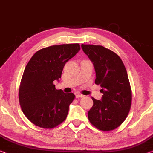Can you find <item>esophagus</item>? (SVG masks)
I'll return each mask as SVG.
<instances>
[{
  "label": "esophagus",
  "mask_w": 153,
  "mask_h": 153,
  "mask_svg": "<svg viewBox=\"0 0 153 153\" xmlns=\"http://www.w3.org/2000/svg\"><path fill=\"white\" fill-rule=\"evenodd\" d=\"M83 94H76V98H82L83 97Z\"/></svg>",
  "instance_id": "obj_1"
}]
</instances>
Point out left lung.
I'll list each match as a JSON object with an SVG mask.
<instances>
[{
  "label": "left lung",
  "mask_w": 153,
  "mask_h": 153,
  "mask_svg": "<svg viewBox=\"0 0 153 153\" xmlns=\"http://www.w3.org/2000/svg\"><path fill=\"white\" fill-rule=\"evenodd\" d=\"M81 48L93 63L95 83L103 94L101 100L91 98L94 105L88 119L99 130H114L125 120L131 109L132 94L125 66L117 54L102 46L82 44Z\"/></svg>",
  "instance_id": "1"
}]
</instances>
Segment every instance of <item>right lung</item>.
Listing matches in <instances>:
<instances>
[{
  "mask_svg": "<svg viewBox=\"0 0 153 153\" xmlns=\"http://www.w3.org/2000/svg\"><path fill=\"white\" fill-rule=\"evenodd\" d=\"M80 49L79 44L51 46L37 51L28 62L20 85L19 102L35 125L53 128L66 118L75 96L57 90L53 81L62 77L65 63Z\"/></svg>",
  "mask_w": 153,
  "mask_h": 153,
  "instance_id": "right-lung-1",
  "label": "right lung"
}]
</instances>
